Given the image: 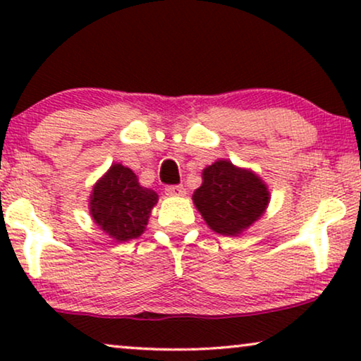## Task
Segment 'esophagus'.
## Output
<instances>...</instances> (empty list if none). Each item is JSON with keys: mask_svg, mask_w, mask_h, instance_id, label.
<instances>
[{"mask_svg": "<svg viewBox=\"0 0 361 361\" xmlns=\"http://www.w3.org/2000/svg\"><path fill=\"white\" fill-rule=\"evenodd\" d=\"M166 194L167 195H172V197L184 195L185 194V189H184V185H167L166 187Z\"/></svg>", "mask_w": 361, "mask_h": 361, "instance_id": "obj_1", "label": "esophagus"}]
</instances>
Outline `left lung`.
<instances>
[{
  "label": "left lung",
  "mask_w": 361,
  "mask_h": 361,
  "mask_svg": "<svg viewBox=\"0 0 361 361\" xmlns=\"http://www.w3.org/2000/svg\"><path fill=\"white\" fill-rule=\"evenodd\" d=\"M192 200L212 230L238 236L264 214L269 190L253 171L216 161L202 172V185Z\"/></svg>",
  "instance_id": "left-lung-1"
}]
</instances>
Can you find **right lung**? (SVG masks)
Wrapping results in <instances>:
<instances>
[{
  "label": "right lung",
  "instance_id": "add662e5",
  "mask_svg": "<svg viewBox=\"0 0 361 361\" xmlns=\"http://www.w3.org/2000/svg\"><path fill=\"white\" fill-rule=\"evenodd\" d=\"M156 204V192L141 187L130 167L113 164L93 187L90 214L110 238L128 241L142 235Z\"/></svg>",
  "mask_w": 361,
  "mask_h": 361
}]
</instances>
